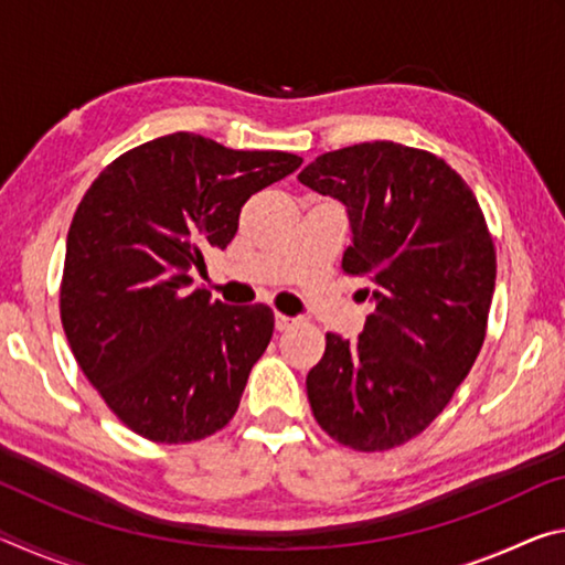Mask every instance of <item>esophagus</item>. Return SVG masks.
Masks as SVG:
<instances>
[{
  "label": "esophagus",
  "instance_id": "obj_1",
  "mask_svg": "<svg viewBox=\"0 0 565 565\" xmlns=\"http://www.w3.org/2000/svg\"><path fill=\"white\" fill-rule=\"evenodd\" d=\"M274 323H276V331H289V329L294 327V323H296V319H291V317H284V313H276Z\"/></svg>",
  "mask_w": 565,
  "mask_h": 565
}]
</instances>
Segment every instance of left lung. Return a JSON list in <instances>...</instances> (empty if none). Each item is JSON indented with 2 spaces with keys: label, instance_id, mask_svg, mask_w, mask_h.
Segmentation results:
<instances>
[{
  "label": "left lung",
  "instance_id": "left-lung-1",
  "mask_svg": "<svg viewBox=\"0 0 565 565\" xmlns=\"http://www.w3.org/2000/svg\"><path fill=\"white\" fill-rule=\"evenodd\" d=\"M299 181L347 206L343 271L374 303L356 341L327 333L306 376L319 426L356 451L424 431L483 347L495 286L493 238L473 191L428 151L366 141L317 157Z\"/></svg>",
  "mask_w": 565,
  "mask_h": 565
}]
</instances>
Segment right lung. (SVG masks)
I'll return each instance as SVG.
<instances>
[{
  "mask_svg": "<svg viewBox=\"0 0 565 565\" xmlns=\"http://www.w3.org/2000/svg\"><path fill=\"white\" fill-rule=\"evenodd\" d=\"M301 167L177 131L129 149L94 179L66 236L62 327L76 363L134 434L191 444L236 414L274 333L264 303L196 289L246 199Z\"/></svg>",
  "mask_w": 565,
  "mask_h": 565,
  "instance_id": "obj_1",
  "label": "right lung"
}]
</instances>
